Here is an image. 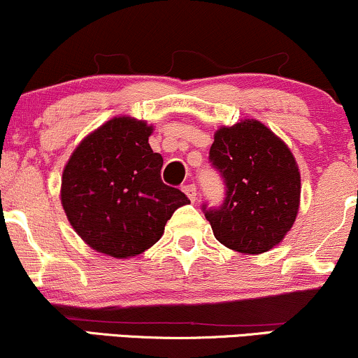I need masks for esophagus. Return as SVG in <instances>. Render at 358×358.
Wrapping results in <instances>:
<instances>
[{
	"mask_svg": "<svg viewBox=\"0 0 358 358\" xmlns=\"http://www.w3.org/2000/svg\"><path fill=\"white\" fill-rule=\"evenodd\" d=\"M182 190L187 193V196L192 200V202H195V200H196V187H195V185H193V183L185 185Z\"/></svg>",
	"mask_w": 358,
	"mask_h": 358,
	"instance_id": "1",
	"label": "esophagus"
}]
</instances>
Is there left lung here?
I'll return each mask as SVG.
<instances>
[{
    "mask_svg": "<svg viewBox=\"0 0 358 358\" xmlns=\"http://www.w3.org/2000/svg\"><path fill=\"white\" fill-rule=\"evenodd\" d=\"M208 162L225 185L219 207L202 205L215 239L242 254H261L293 227L299 207L298 165L285 143L259 121L220 127Z\"/></svg>",
    "mask_w": 358,
    "mask_h": 358,
    "instance_id": "1",
    "label": "left lung"
}]
</instances>
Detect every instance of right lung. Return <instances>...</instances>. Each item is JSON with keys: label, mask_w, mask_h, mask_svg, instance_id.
I'll list each match as a JSON object with an SVG mask.
<instances>
[{"label": "right lung", "mask_w": 358, "mask_h": 358, "mask_svg": "<svg viewBox=\"0 0 358 358\" xmlns=\"http://www.w3.org/2000/svg\"><path fill=\"white\" fill-rule=\"evenodd\" d=\"M153 127L114 117L76 148L62 175V205L85 244L113 257L145 252L159 241L183 192L162 180L163 158L148 138Z\"/></svg>", "instance_id": "obj_1"}]
</instances>
